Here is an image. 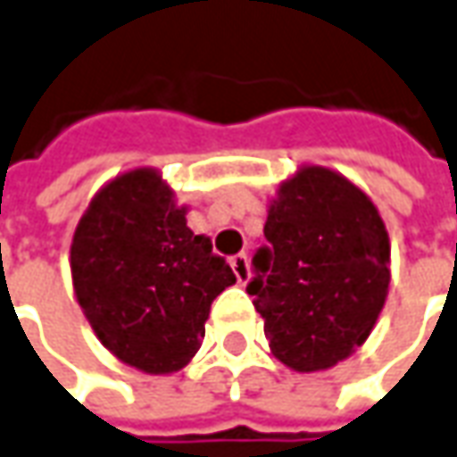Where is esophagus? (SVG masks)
Segmentation results:
<instances>
[{
    "label": "esophagus",
    "instance_id": "obj_1",
    "mask_svg": "<svg viewBox=\"0 0 457 457\" xmlns=\"http://www.w3.org/2000/svg\"><path fill=\"white\" fill-rule=\"evenodd\" d=\"M232 270H235V278H237V282L240 285H245V282L250 280V260H247V254L240 253V254H235L232 260Z\"/></svg>",
    "mask_w": 457,
    "mask_h": 457
}]
</instances>
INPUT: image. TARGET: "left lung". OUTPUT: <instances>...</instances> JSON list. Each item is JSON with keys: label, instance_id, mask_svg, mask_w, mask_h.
<instances>
[{"label": "left lung", "instance_id": "left-lung-1", "mask_svg": "<svg viewBox=\"0 0 457 457\" xmlns=\"http://www.w3.org/2000/svg\"><path fill=\"white\" fill-rule=\"evenodd\" d=\"M265 237L247 293L272 355L297 372L350 358L390 285V237L368 192L335 170L303 164L270 200Z\"/></svg>", "mask_w": 457, "mask_h": 457}]
</instances>
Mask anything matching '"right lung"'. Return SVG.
Here are the masks:
<instances>
[{
	"instance_id": "1",
	"label": "right lung",
	"mask_w": 457,
	"mask_h": 457,
	"mask_svg": "<svg viewBox=\"0 0 457 457\" xmlns=\"http://www.w3.org/2000/svg\"><path fill=\"white\" fill-rule=\"evenodd\" d=\"M185 215L160 170H127L97 189L70 247L74 295L99 343L147 375L187 365L212 300L235 285Z\"/></svg>"
}]
</instances>
